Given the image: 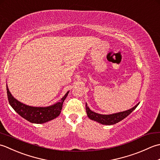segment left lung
I'll return each mask as SVG.
<instances>
[{
    "mask_svg": "<svg viewBox=\"0 0 160 160\" xmlns=\"http://www.w3.org/2000/svg\"><path fill=\"white\" fill-rule=\"evenodd\" d=\"M139 104L140 103L137 104L135 107L127 111L119 112V113H113L110 115H102L91 111L90 108L88 107L87 104L86 103V111L87 116L89 117V118H90L91 120L96 121L98 123H100L102 124L112 125L118 123V122H120L125 118H127L129 114L132 113V111H133L135 108H136Z\"/></svg>",
    "mask_w": 160,
    "mask_h": 160,
    "instance_id": "1",
    "label": "left lung"
}]
</instances>
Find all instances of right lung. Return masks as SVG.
Listing matches in <instances>:
<instances>
[{"mask_svg":"<svg viewBox=\"0 0 160 160\" xmlns=\"http://www.w3.org/2000/svg\"><path fill=\"white\" fill-rule=\"evenodd\" d=\"M69 92V91H67L60 102L52 106L36 107L26 105L15 99L9 92L8 84H7V93H8V100L11 107L22 118L32 123L35 124L45 123L58 116L62 110L64 101L66 99Z\"/></svg>","mask_w":160,"mask_h":160,"instance_id":"obj_1","label":"right lung"}]
</instances>
